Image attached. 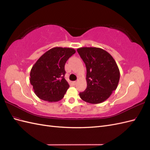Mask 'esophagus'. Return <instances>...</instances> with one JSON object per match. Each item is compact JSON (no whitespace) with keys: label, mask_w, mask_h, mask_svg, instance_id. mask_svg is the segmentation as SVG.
<instances>
[{"label":"esophagus","mask_w":150,"mask_h":150,"mask_svg":"<svg viewBox=\"0 0 150 150\" xmlns=\"http://www.w3.org/2000/svg\"><path fill=\"white\" fill-rule=\"evenodd\" d=\"M77 81H73V82H72V84H73V85H76V84H77Z\"/></svg>","instance_id":"34e87169"}]
</instances>
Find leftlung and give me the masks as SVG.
I'll return each mask as SVG.
<instances>
[{"instance_id": "8db88e82", "label": "left lung", "mask_w": 150, "mask_h": 150, "mask_svg": "<svg viewBox=\"0 0 150 150\" xmlns=\"http://www.w3.org/2000/svg\"><path fill=\"white\" fill-rule=\"evenodd\" d=\"M87 70V88L80 93L83 101L91 103H103L117 88L120 81L119 68L107 51L98 47H81L77 49Z\"/></svg>"}]
</instances>
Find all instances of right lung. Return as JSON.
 Listing matches in <instances>:
<instances>
[{
    "instance_id": "1",
    "label": "right lung",
    "mask_w": 150,
    "mask_h": 150,
    "mask_svg": "<svg viewBox=\"0 0 150 150\" xmlns=\"http://www.w3.org/2000/svg\"><path fill=\"white\" fill-rule=\"evenodd\" d=\"M76 52L72 48L54 47L35 63L30 72V83L40 99L56 102L64 96L69 85L64 78L66 61Z\"/></svg>"
}]
</instances>
